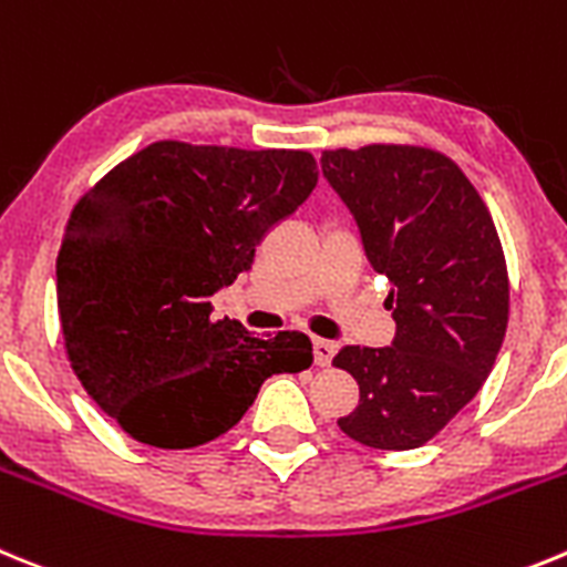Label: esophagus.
I'll return each mask as SVG.
<instances>
[{"label":"esophagus","mask_w":567,"mask_h":567,"mask_svg":"<svg viewBox=\"0 0 567 567\" xmlns=\"http://www.w3.org/2000/svg\"><path fill=\"white\" fill-rule=\"evenodd\" d=\"M336 355V341H328V339H316L313 341V359L319 367H330V361H333Z\"/></svg>","instance_id":"esophagus-1"}]
</instances>
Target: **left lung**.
Masks as SVG:
<instances>
[{
  "label": "left lung",
  "mask_w": 567,
  "mask_h": 567,
  "mask_svg": "<svg viewBox=\"0 0 567 567\" xmlns=\"http://www.w3.org/2000/svg\"><path fill=\"white\" fill-rule=\"evenodd\" d=\"M321 175L353 214L372 271L390 279V347H341L359 406L347 437L404 452L435 437L477 395L508 324L497 228L468 177L421 146L372 144L321 155Z\"/></svg>",
  "instance_id": "obj_1"
}]
</instances>
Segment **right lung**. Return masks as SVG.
<instances>
[{"label":"right lung","mask_w":567,"mask_h":567,"mask_svg":"<svg viewBox=\"0 0 567 567\" xmlns=\"http://www.w3.org/2000/svg\"><path fill=\"white\" fill-rule=\"evenodd\" d=\"M310 152L157 141L101 177L55 259L64 347L81 386L135 441L220 437L265 379L313 364L305 333L257 339L212 319L214 293L316 188Z\"/></svg>","instance_id":"1"}]
</instances>
